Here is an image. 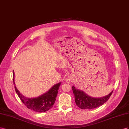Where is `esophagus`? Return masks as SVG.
<instances>
[{
	"instance_id": "1",
	"label": "esophagus",
	"mask_w": 129,
	"mask_h": 129,
	"mask_svg": "<svg viewBox=\"0 0 129 129\" xmlns=\"http://www.w3.org/2000/svg\"><path fill=\"white\" fill-rule=\"evenodd\" d=\"M72 81V78L71 76H69L67 77V79H66V82L68 83H71Z\"/></svg>"
}]
</instances>
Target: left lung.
<instances>
[{"instance_id":"left-lung-1","label":"left lung","mask_w":129,"mask_h":129,"mask_svg":"<svg viewBox=\"0 0 129 129\" xmlns=\"http://www.w3.org/2000/svg\"><path fill=\"white\" fill-rule=\"evenodd\" d=\"M72 90L75 95L76 105L82 109H92L102 105L108 101L113 92L106 96L94 98L89 96L82 91L76 89L74 86L72 87Z\"/></svg>"}]
</instances>
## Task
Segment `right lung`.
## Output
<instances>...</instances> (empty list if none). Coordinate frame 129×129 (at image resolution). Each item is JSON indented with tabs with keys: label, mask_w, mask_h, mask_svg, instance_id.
Segmentation results:
<instances>
[{
	"label": "right lung",
	"mask_w": 129,
	"mask_h": 129,
	"mask_svg": "<svg viewBox=\"0 0 129 129\" xmlns=\"http://www.w3.org/2000/svg\"><path fill=\"white\" fill-rule=\"evenodd\" d=\"M14 73L13 72V80L14 83ZM61 83H59L54 85L48 91L37 98H28L25 97L18 90L16 86L14 85L16 93L19 97L21 101L28 109L37 112H44L48 111L56 101L58 89Z\"/></svg>",
	"instance_id": "obj_1"
}]
</instances>
